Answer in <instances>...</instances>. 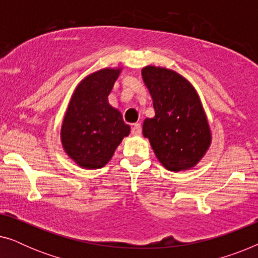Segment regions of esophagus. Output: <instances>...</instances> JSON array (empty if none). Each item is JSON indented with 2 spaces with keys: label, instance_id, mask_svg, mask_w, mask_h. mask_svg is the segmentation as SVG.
I'll return each instance as SVG.
<instances>
[{
  "label": "esophagus",
  "instance_id": "obj_1",
  "mask_svg": "<svg viewBox=\"0 0 258 258\" xmlns=\"http://www.w3.org/2000/svg\"><path fill=\"white\" fill-rule=\"evenodd\" d=\"M141 133H142V128H141V124H140V123H135V124H134L133 128H132V134H133V135L137 136V135H141Z\"/></svg>",
  "mask_w": 258,
  "mask_h": 258
}]
</instances>
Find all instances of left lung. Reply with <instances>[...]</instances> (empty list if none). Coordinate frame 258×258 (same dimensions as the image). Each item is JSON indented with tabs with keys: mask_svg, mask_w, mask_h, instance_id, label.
Here are the masks:
<instances>
[{
	"mask_svg": "<svg viewBox=\"0 0 258 258\" xmlns=\"http://www.w3.org/2000/svg\"><path fill=\"white\" fill-rule=\"evenodd\" d=\"M142 79L155 109L154 117L143 121V136L165 169L178 172L195 168L213 140L196 89L181 74L163 67H144Z\"/></svg>",
	"mask_w": 258,
	"mask_h": 258,
	"instance_id": "1",
	"label": "left lung"
}]
</instances>
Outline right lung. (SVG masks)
Segmentation results:
<instances>
[{
  "label": "right lung",
  "instance_id": "add662e5",
  "mask_svg": "<svg viewBox=\"0 0 258 258\" xmlns=\"http://www.w3.org/2000/svg\"><path fill=\"white\" fill-rule=\"evenodd\" d=\"M122 67L103 68L84 77L74 90L61 124L63 150L80 168H103L130 134L118 109L108 101Z\"/></svg>",
  "mask_w": 258,
  "mask_h": 258
}]
</instances>
